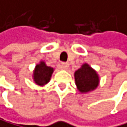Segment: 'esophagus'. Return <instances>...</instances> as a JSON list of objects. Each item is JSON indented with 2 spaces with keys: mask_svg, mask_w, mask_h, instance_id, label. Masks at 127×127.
Wrapping results in <instances>:
<instances>
[{
  "mask_svg": "<svg viewBox=\"0 0 127 127\" xmlns=\"http://www.w3.org/2000/svg\"><path fill=\"white\" fill-rule=\"evenodd\" d=\"M69 64L68 62H62L60 67L62 69H67L69 68Z\"/></svg>",
  "mask_w": 127,
  "mask_h": 127,
  "instance_id": "obj_1",
  "label": "esophagus"
}]
</instances>
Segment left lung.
Segmentation results:
<instances>
[{"instance_id":"1","label":"left lung","mask_w":127,"mask_h":127,"mask_svg":"<svg viewBox=\"0 0 127 127\" xmlns=\"http://www.w3.org/2000/svg\"><path fill=\"white\" fill-rule=\"evenodd\" d=\"M74 77L77 89L81 93L93 90L98 86L99 77L97 73L87 64L83 65L81 68L76 71Z\"/></svg>"}]
</instances>
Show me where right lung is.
Here are the masks:
<instances>
[{
  "instance_id": "obj_1",
  "label": "right lung",
  "mask_w": 127,
  "mask_h": 127,
  "mask_svg": "<svg viewBox=\"0 0 127 127\" xmlns=\"http://www.w3.org/2000/svg\"><path fill=\"white\" fill-rule=\"evenodd\" d=\"M53 68L47 66L43 62L38 64L35 67L34 73V80L36 84L43 85L50 81V79L53 73Z\"/></svg>"
}]
</instances>
